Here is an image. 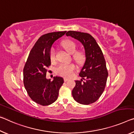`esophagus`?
<instances>
[{
  "instance_id": "esophagus-1",
  "label": "esophagus",
  "mask_w": 134,
  "mask_h": 134,
  "mask_svg": "<svg viewBox=\"0 0 134 134\" xmlns=\"http://www.w3.org/2000/svg\"><path fill=\"white\" fill-rule=\"evenodd\" d=\"M68 80H69V79H67V78H65V79H64V81H65V82H66L67 81H68Z\"/></svg>"
}]
</instances>
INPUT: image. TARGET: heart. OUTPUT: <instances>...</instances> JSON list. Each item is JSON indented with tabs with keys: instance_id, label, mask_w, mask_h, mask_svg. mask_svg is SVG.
Here are the masks:
<instances>
[{
	"instance_id": "b5f03b06",
	"label": "heart",
	"mask_w": 134,
	"mask_h": 134,
	"mask_svg": "<svg viewBox=\"0 0 134 134\" xmlns=\"http://www.w3.org/2000/svg\"><path fill=\"white\" fill-rule=\"evenodd\" d=\"M62 46L70 54H74L75 53L77 47L75 43L71 40L63 41ZM74 59L78 62H81L84 59V55L82 53L78 52L74 55ZM50 60L51 61L55 60V50L54 48H51L50 51ZM75 66L72 63H61L55 69V72L59 75L63 76L65 77H69L72 75V73L75 70Z\"/></svg>"
}]
</instances>
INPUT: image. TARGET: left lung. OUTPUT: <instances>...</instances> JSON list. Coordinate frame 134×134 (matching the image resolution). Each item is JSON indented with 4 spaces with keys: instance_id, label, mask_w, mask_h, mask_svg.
Masks as SVG:
<instances>
[{
    "instance_id": "left-lung-1",
    "label": "left lung",
    "mask_w": 134,
    "mask_h": 134,
    "mask_svg": "<svg viewBox=\"0 0 134 134\" xmlns=\"http://www.w3.org/2000/svg\"><path fill=\"white\" fill-rule=\"evenodd\" d=\"M66 35L80 41L85 50L86 60L79 74L81 79L75 81L72 94L74 100L80 104H92L101 96L106 86L108 74L104 55L90 34L70 30ZM83 79L85 81L82 83Z\"/></svg>"
}]
</instances>
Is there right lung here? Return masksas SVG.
Instances as JSON below:
<instances>
[{
    "label": "right lung",
    "mask_w": 134,
    "mask_h": 134,
    "mask_svg": "<svg viewBox=\"0 0 134 134\" xmlns=\"http://www.w3.org/2000/svg\"><path fill=\"white\" fill-rule=\"evenodd\" d=\"M66 31L48 33L41 36L30 51L23 69L24 85L30 98L41 105H48L57 100L63 79L55 76L47 79V67L51 65V48Z\"/></svg>",
    "instance_id": "add662e5"
}]
</instances>
